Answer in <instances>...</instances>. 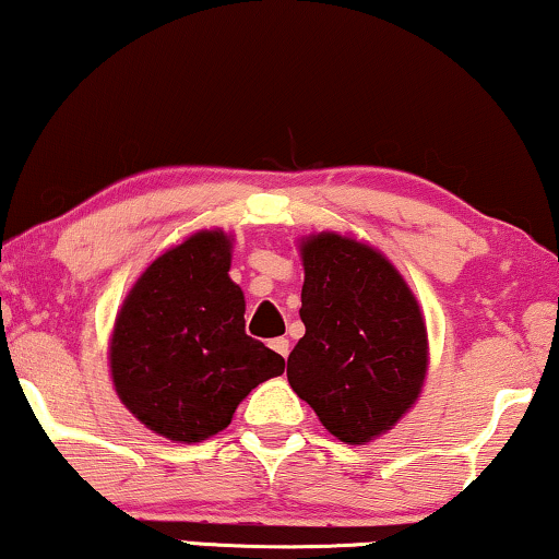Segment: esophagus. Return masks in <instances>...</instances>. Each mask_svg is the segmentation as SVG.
<instances>
[{
    "instance_id": "esophagus-1",
    "label": "esophagus",
    "mask_w": 559,
    "mask_h": 559,
    "mask_svg": "<svg viewBox=\"0 0 559 559\" xmlns=\"http://www.w3.org/2000/svg\"><path fill=\"white\" fill-rule=\"evenodd\" d=\"M271 348L278 353V356H284V358H288V350H292V343L286 341V337H273L271 341Z\"/></svg>"
}]
</instances>
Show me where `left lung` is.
I'll use <instances>...</instances> for the list:
<instances>
[{"label":"left lung","mask_w":559,"mask_h":559,"mask_svg":"<svg viewBox=\"0 0 559 559\" xmlns=\"http://www.w3.org/2000/svg\"><path fill=\"white\" fill-rule=\"evenodd\" d=\"M301 322L288 384L337 441L364 447L415 405L428 373L420 301L377 247L341 231L299 239Z\"/></svg>","instance_id":"obj_1"}]
</instances>
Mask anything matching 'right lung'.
Segmentation results:
<instances>
[{
    "label": "right lung",
    "mask_w": 559,
    "mask_h": 559,
    "mask_svg": "<svg viewBox=\"0 0 559 559\" xmlns=\"http://www.w3.org/2000/svg\"><path fill=\"white\" fill-rule=\"evenodd\" d=\"M231 242L227 231L201 229L167 247L112 324V390L141 426L169 441L222 433L239 402L286 369L245 332V294L229 278Z\"/></svg>",
    "instance_id": "right-lung-1"
}]
</instances>
